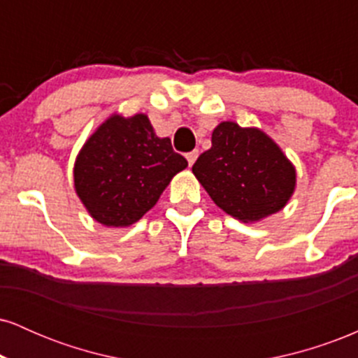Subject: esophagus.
I'll return each instance as SVG.
<instances>
[{
    "mask_svg": "<svg viewBox=\"0 0 358 358\" xmlns=\"http://www.w3.org/2000/svg\"><path fill=\"white\" fill-rule=\"evenodd\" d=\"M196 156H199V151L196 150H193V151H190V153H187V159H188V165H193V163H195V159H196Z\"/></svg>",
    "mask_w": 358,
    "mask_h": 358,
    "instance_id": "34e87169",
    "label": "esophagus"
}]
</instances>
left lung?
Wrapping results in <instances>:
<instances>
[{"mask_svg":"<svg viewBox=\"0 0 358 358\" xmlns=\"http://www.w3.org/2000/svg\"><path fill=\"white\" fill-rule=\"evenodd\" d=\"M217 207L242 222H256L285 207L296 183L294 168L262 131L220 122L212 148L192 166Z\"/></svg>","mask_w":358,"mask_h":358,"instance_id":"1","label":"left lung"}]
</instances>
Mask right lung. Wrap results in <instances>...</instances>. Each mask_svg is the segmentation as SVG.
<instances>
[{
  "label": "right lung",
  "instance_id": "add662e5",
  "mask_svg": "<svg viewBox=\"0 0 358 358\" xmlns=\"http://www.w3.org/2000/svg\"><path fill=\"white\" fill-rule=\"evenodd\" d=\"M168 138H158L145 114L113 116L77 156L76 192L90 215L109 227L141 219L170 180L187 168Z\"/></svg>",
  "mask_w": 358,
  "mask_h": 358
}]
</instances>
